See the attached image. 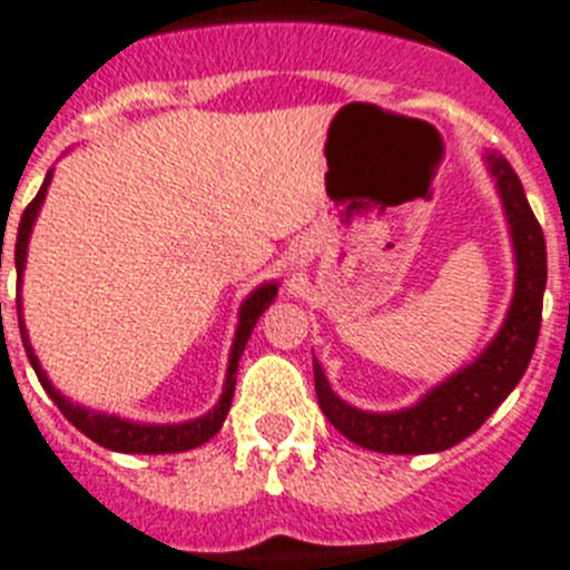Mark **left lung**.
Listing matches in <instances>:
<instances>
[{"label":"left lung","instance_id":"obj_1","mask_svg":"<svg viewBox=\"0 0 570 570\" xmlns=\"http://www.w3.org/2000/svg\"><path fill=\"white\" fill-rule=\"evenodd\" d=\"M482 160L497 183L504 220L511 232L513 264H517L511 306L504 313L499 333L476 358L402 410L370 413L346 404L341 395L333 393L318 361H313L321 410L330 424L358 448L395 453V456L439 453L453 448L482 428L484 419L513 393L528 370L542 324V295L548 281L546 235L528 206L511 163L499 151H484Z\"/></svg>","mask_w":570,"mask_h":570}]
</instances>
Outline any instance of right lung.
Masks as SVG:
<instances>
[{
    "label": "right lung",
    "mask_w": 570,
    "mask_h": 570,
    "mask_svg": "<svg viewBox=\"0 0 570 570\" xmlns=\"http://www.w3.org/2000/svg\"><path fill=\"white\" fill-rule=\"evenodd\" d=\"M51 177H53V168L46 175L42 189H39L37 197L28 203V209H24L22 220H19L17 246H13V264H17L19 286H22L24 264H28V240H31V232H33V224H37L39 209H42V203H46ZM275 295H278V284H275V281H269V284H261L257 289H252L249 295H246L244 304H240V309H237V330H235V338H232L224 393H220V399H217V404L209 410V413H203V415H197V419H191V422H180V424L131 422V419H120V415H114V413H100V410L82 407V404L71 402L68 395L59 393V390L51 384V379L46 375V370H42V364H39L37 353H33L31 338H28V330H24L22 298L17 295L19 335H22L24 353H28V361H31V367H33V373H37L39 384L46 387V393L51 395V402L62 410V415H66L68 422H71L77 430H82V433H86L91 442H97L100 448L117 450V453H183V450L200 448L203 442H209L212 435L224 428L226 413H229V407H232V395H235L237 361H240V355H244L246 341H249L257 318H261V315L269 309V304L275 301Z\"/></svg>",
    "instance_id": "right-lung-1"
}]
</instances>
